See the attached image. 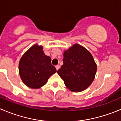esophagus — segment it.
<instances>
[{"instance_id": "1", "label": "esophagus", "mask_w": 121, "mask_h": 121, "mask_svg": "<svg viewBox=\"0 0 121 121\" xmlns=\"http://www.w3.org/2000/svg\"><path fill=\"white\" fill-rule=\"evenodd\" d=\"M60 65H56V70H58V69H60Z\"/></svg>"}]
</instances>
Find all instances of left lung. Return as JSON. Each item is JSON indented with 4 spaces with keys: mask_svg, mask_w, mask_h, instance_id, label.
<instances>
[{
    "mask_svg": "<svg viewBox=\"0 0 121 121\" xmlns=\"http://www.w3.org/2000/svg\"><path fill=\"white\" fill-rule=\"evenodd\" d=\"M63 64L57 71L65 86L72 92L86 89L95 77L97 65L92 54L75 44L64 52Z\"/></svg>",
    "mask_w": 121,
    "mask_h": 121,
    "instance_id": "8db88e82",
    "label": "left lung"
}]
</instances>
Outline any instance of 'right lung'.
Masks as SVG:
<instances>
[{
  "mask_svg": "<svg viewBox=\"0 0 121 121\" xmlns=\"http://www.w3.org/2000/svg\"><path fill=\"white\" fill-rule=\"evenodd\" d=\"M51 59L43 51V47L36 44L22 56L19 63V73L23 83L32 89L45 85L49 77L56 73Z\"/></svg>",
  "mask_w": 121,
  "mask_h": 121,
  "instance_id": "obj_1",
  "label": "right lung"
}]
</instances>
